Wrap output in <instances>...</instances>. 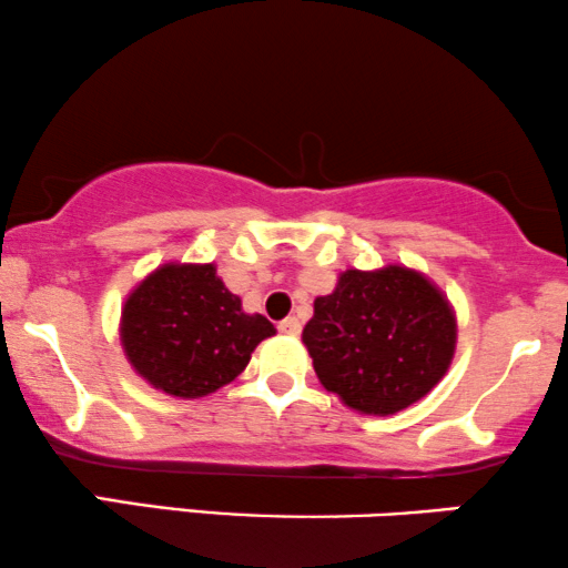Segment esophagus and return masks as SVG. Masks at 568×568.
Listing matches in <instances>:
<instances>
[{
  "label": "esophagus",
  "instance_id": "1",
  "mask_svg": "<svg viewBox=\"0 0 568 568\" xmlns=\"http://www.w3.org/2000/svg\"><path fill=\"white\" fill-rule=\"evenodd\" d=\"M278 331H282V334H286V336H297L302 331V323L292 315V318H284L282 323H278Z\"/></svg>",
  "mask_w": 568,
  "mask_h": 568
}]
</instances>
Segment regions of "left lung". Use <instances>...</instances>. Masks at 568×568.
<instances>
[{"instance_id":"1","label":"left lung","mask_w":568,"mask_h":568,"mask_svg":"<svg viewBox=\"0 0 568 568\" xmlns=\"http://www.w3.org/2000/svg\"><path fill=\"white\" fill-rule=\"evenodd\" d=\"M315 375L363 415H396L444 378L456 349L446 294L407 266L349 268L302 331Z\"/></svg>"}]
</instances>
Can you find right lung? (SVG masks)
I'll list each match as a JSON object with an SVG mask.
<instances>
[{
	"mask_svg": "<svg viewBox=\"0 0 568 568\" xmlns=\"http://www.w3.org/2000/svg\"><path fill=\"white\" fill-rule=\"evenodd\" d=\"M276 328L242 311L213 263H164L128 294L122 349L138 375L180 399L209 396L245 371Z\"/></svg>",
	"mask_w": 568,
	"mask_h": 568,
	"instance_id": "1",
	"label": "right lung"
}]
</instances>
